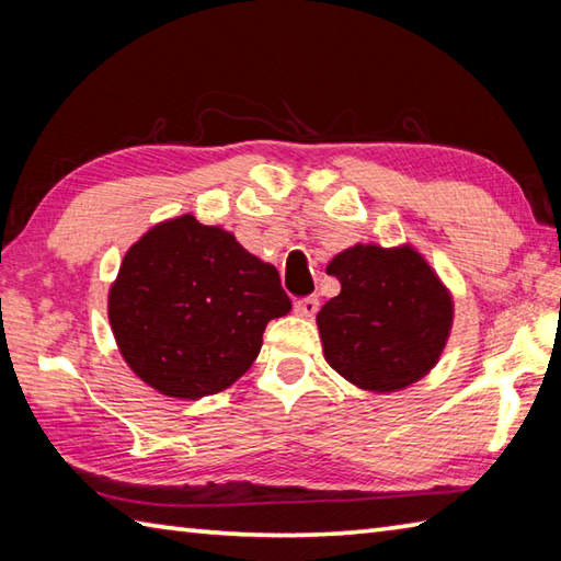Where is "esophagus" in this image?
<instances>
[{"label":"esophagus","mask_w":561,"mask_h":561,"mask_svg":"<svg viewBox=\"0 0 561 561\" xmlns=\"http://www.w3.org/2000/svg\"><path fill=\"white\" fill-rule=\"evenodd\" d=\"M318 306H320L318 296H308V299H299L294 304V311L304 318H313L318 313Z\"/></svg>","instance_id":"34e87169"}]
</instances>
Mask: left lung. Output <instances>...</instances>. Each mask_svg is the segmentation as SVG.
Returning <instances> with one entry per match:
<instances>
[{"label": "left lung", "instance_id": "8db88e82", "mask_svg": "<svg viewBox=\"0 0 561 561\" xmlns=\"http://www.w3.org/2000/svg\"><path fill=\"white\" fill-rule=\"evenodd\" d=\"M328 274L342 291L318 313L325 359L350 383L374 392L412 386L446 347L453 301L414 248L354 245Z\"/></svg>", "mask_w": 561, "mask_h": 561}]
</instances>
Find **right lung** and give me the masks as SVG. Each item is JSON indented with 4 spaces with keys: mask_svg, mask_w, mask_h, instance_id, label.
<instances>
[{
    "mask_svg": "<svg viewBox=\"0 0 561 561\" xmlns=\"http://www.w3.org/2000/svg\"><path fill=\"white\" fill-rule=\"evenodd\" d=\"M289 311L279 272L193 214L141 236L108 294L123 359L145 383L181 400L229 388L257 359L270 320Z\"/></svg>",
    "mask_w": 561,
    "mask_h": 561,
    "instance_id": "1",
    "label": "right lung"
}]
</instances>
